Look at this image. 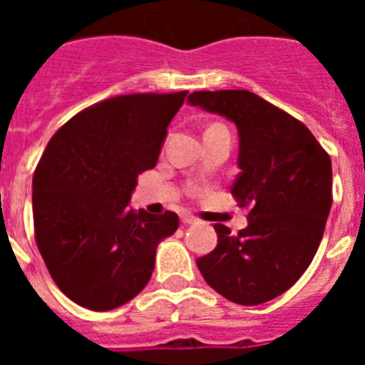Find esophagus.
<instances>
[{
    "mask_svg": "<svg viewBox=\"0 0 365 365\" xmlns=\"http://www.w3.org/2000/svg\"><path fill=\"white\" fill-rule=\"evenodd\" d=\"M197 221V219L193 217L192 214H182L180 215V222H182V225H193V222Z\"/></svg>",
    "mask_w": 365,
    "mask_h": 365,
    "instance_id": "esophagus-1",
    "label": "esophagus"
}]
</instances>
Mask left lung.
<instances>
[{
    "mask_svg": "<svg viewBox=\"0 0 365 365\" xmlns=\"http://www.w3.org/2000/svg\"><path fill=\"white\" fill-rule=\"evenodd\" d=\"M188 104L237 128L232 195L250 208L235 235L215 225L217 247L199 257V270L230 302H270L302 278L320 247L333 205L331 157L302 122L250 91H195Z\"/></svg>",
    "mask_w": 365,
    "mask_h": 365,
    "instance_id": "1",
    "label": "left lung"
}]
</instances>
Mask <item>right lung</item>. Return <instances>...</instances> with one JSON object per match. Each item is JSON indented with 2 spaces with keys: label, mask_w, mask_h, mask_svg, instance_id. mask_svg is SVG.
Instances as JSON below:
<instances>
[{
  "label": "right lung",
  "mask_w": 365,
  "mask_h": 365,
  "mask_svg": "<svg viewBox=\"0 0 365 365\" xmlns=\"http://www.w3.org/2000/svg\"><path fill=\"white\" fill-rule=\"evenodd\" d=\"M188 91L137 93L83 109L49 140L32 177L36 245L60 291L111 311L150 282L155 252L179 227L173 212L130 206L138 175L157 164Z\"/></svg>",
  "instance_id": "right-lung-1"
}]
</instances>
